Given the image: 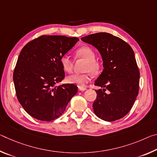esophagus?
I'll return each instance as SVG.
<instances>
[{"label":"esophagus","mask_w":157,"mask_h":157,"mask_svg":"<svg viewBox=\"0 0 157 157\" xmlns=\"http://www.w3.org/2000/svg\"><path fill=\"white\" fill-rule=\"evenodd\" d=\"M79 90L81 91H84L85 90H86V88H83V87H79Z\"/></svg>","instance_id":"34e87169"}]
</instances>
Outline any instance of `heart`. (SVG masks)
Returning <instances> with one entry per match:
<instances>
[{"instance_id":"heart-1","label":"heart","mask_w":157,"mask_h":157,"mask_svg":"<svg viewBox=\"0 0 157 157\" xmlns=\"http://www.w3.org/2000/svg\"><path fill=\"white\" fill-rule=\"evenodd\" d=\"M76 57L86 61L84 67L85 71L90 72L94 75L99 73L100 70V63L95 61V53L91 48L88 46L79 48L76 51ZM60 63L66 72L71 73L73 71L74 62L68 55H63L60 59ZM90 73L73 74L69 75L66 79L68 83L75 84L79 87H84L91 79Z\"/></svg>"}]
</instances>
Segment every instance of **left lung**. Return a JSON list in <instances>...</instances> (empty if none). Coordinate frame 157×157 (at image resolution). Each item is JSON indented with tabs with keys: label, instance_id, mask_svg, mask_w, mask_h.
<instances>
[{
	"label": "left lung",
	"instance_id": "obj_1",
	"mask_svg": "<svg viewBox=\"0 0 157 157\" xmlns=\"http://www.w3.org/2000/svg\"><path fill=\"white\" fill-rule=\"evenodd\" d=\"M81 39L99 51L103 62L104 69L95 82V86L102 88L95 90V114L105 121L122 118L131 109L139 94L140 73L134 51L123 39L107 33Z\"/></svg>",
	"mask_w": 157,
	"mask_h": 157
}]
</instances>
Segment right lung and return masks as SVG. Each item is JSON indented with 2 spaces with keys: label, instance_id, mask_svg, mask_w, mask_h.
Returning <instances> with one entry per match:
<instances>
[{
  "label": "right lung",
  "instance_id": "1",
  "mask_svg": "<svg viewBox=\"0 0 157 157\" xmlns=\"http://www.w3.org/2000/svg\"><path fill=\"white\" fill-rule=\"evenodd\" d=\"M79 41L76 37L43 35L23 48L13 74L16 94L29 115L39 121L59 117L78 92V86L63 84L60 59Z\"/></svg>",
  "mask_w": 157,
  "mask_h": 157
}]
</instances>
